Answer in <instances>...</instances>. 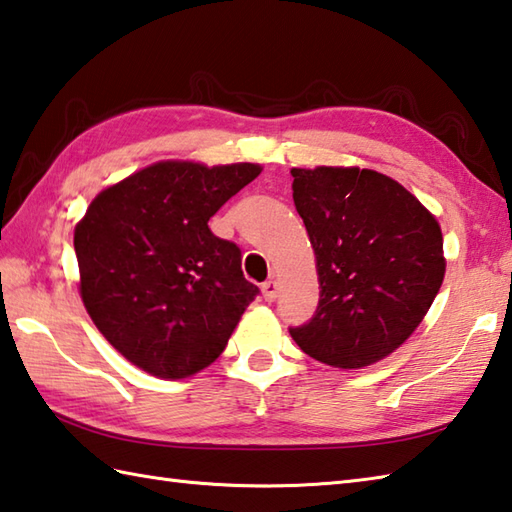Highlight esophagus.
<instances>
[{
	"instance_id": "34e87169",
	"label": "esophagus",
	"mask_w": 512,
	"mask_h": 512,
	"mask_svg": "<svg viewBox=\"0 0 512 512\" xmlns=\"http://www.w3.org/2000/svg\"><path fill=\"white\" fill-rule=\"evenodd\" d=\"M263 296H265L267 302H274L278 298L276 280H265V283H263Z\"/></svg>"
}]
</instances>
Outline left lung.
Instances as JSON below:
<instances>
[{
    "label": "left lung",
    "mask_w": 512,
    "mask_h": 512,
    "mask_svg": "<svg viewBox=\"0 0 512 512\" xmlns=\"http://www.w3.org/2000/svg\"><path fill=\"white\" fill-rule=\"evenodd\" d=\"M294 203L316 254V314L289 333L318 362L360 369L387 358L420 325L446 260L435 216L373 170H291Z\"/></svg>",
    "instance_id": "obj_1"
}]
</instances>
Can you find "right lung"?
<instances>
[{
	"instance_id": "right-lung-1",
	"label": "right lung",
	"mask_w": 512,
	"mask_h": 512,
	"mask_svg": "<svg viewBox=\"0 0 512 512\" xmlns=\"http://www.w3.org/2000/svg\"><path fill=\"white\" fill-rule=\"evenodd\" d=\"M260 174L161 161L108 187L75 227L81 300L125 360L181 380L221 356L258 287L207 221Z\"/></svg>"
}]
</instances>
